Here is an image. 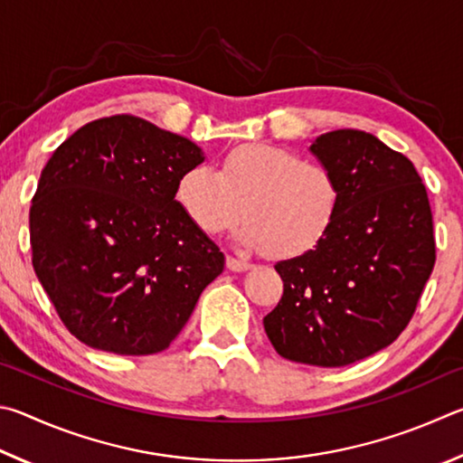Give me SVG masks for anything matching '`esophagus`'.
Segmentation results:
<instances>
[{
    "mask_svg": "<svg viewBox=\"0 0 463 463\" xmlns=\"http://www.w3.org/2000/svg\"><path fill=\"white\" fill-rule=\"evenodd\" d=\"M225 264L232 272H246V270L252 269V264L246 262V260H238V258H233V256H227Z\"/></svg>",
    "mask_w": 463,
    "mask_h": 463,
    "instance_id": "obj_1",
    "label": "esophagus"
}]
</instances>
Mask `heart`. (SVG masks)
<instances>
[{
  "instance_id": "obj_1",
  "label": "heart",
  "mask_w": 463,
  "mask_h": 463,
  "mask_svg": "<svg viewBox=\"0 0 463 463\" xmlns=\"http://www.w3.org/2000/svg\"><path fill=\"white\" fill-rule=\"evenodd\" d=\"M176 201L201 232L215 236L241 217L238 241L274 258L303 256L327 238L342 191L327 166L272 144H244L225 154L215 173L184 170Z\"/></svg>"
}]
</instances>
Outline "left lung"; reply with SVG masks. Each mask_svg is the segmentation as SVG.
I'll list each match as a JSON object with an SVG mask.
<instances>
[{
  "instance_id": "left-lung-1",
  "label": "left lung",
  "mask_w": 463,
  "mask_h": 463,
  "mask_svg": "<svg viewBox=\"0 0 463 463\" xmlns=\"http://www.w3.org/2000/svg\"><path fill=\"white\" fill-rule=\"evenodd\" d=\"M309 152L342 201L321 244L277 262L285 282L264 331L282 358L347 366L409 326L435 264L433 215L412 162L360 129L321 134Z\"/></svg>"
}]
</instances>
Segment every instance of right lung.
Instances as JSON below:
<instances>
[{
  "mask_svg": "<svg viewBox=\"0 0 463 463\" xmlns=\"http://www.w3.org/2000/svg\"><path fill=\"white\" fill-rule=\"evenodd\" d=\"M205 154L134 116L79 128L52 152L30 207L32 264L79 342L119 355L166 350L225 256L175 199Z\"/></svg>",
  "mask_w": 463,
  "mask_h": 463,
  "instance_id": "1",
  "label": "right lung"
}]
</instances>
